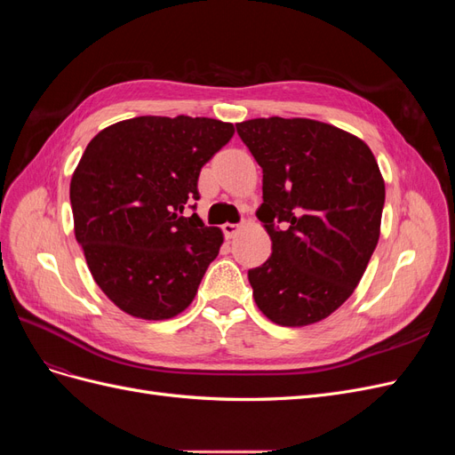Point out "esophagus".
<instances>
[{"label": "esophagus", "mask_w": 455, "mask_h": 455, "mask_svg": "<svg viewBox=\"0 0 455 455\" xmlns=\"http://www.w3.org/2000/svg\"><path fill=\"white\" fill-rule=\"evenodd\" d=\"M241 224H224L222 226V229H224V235L228 237V239H233V237H235L237 235V233L241 231Z\"/></svg>", "instance_id": "34e87169"}]
</instances>
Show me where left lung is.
I'll return each instance as SVG.
<instances>
[{
	"label": "left lung",
	"mask_w": 455,
	"mask_h": 455,
	"mask_svg": "<svg viewBox=\"0 0 455 455\" xmlns=\"http://www.w3.org/2000/svg\"><path fill=\"white\" fill-rule=\"evenodd\" d=\"M237 132L264 172L256 216L273 243L249 271L256 306L281 326L319 323L353 294L378 244V161L359 136L315 119L258 117Z\"/></svg>",
	"instance_id": "8db88e82"
}]
</instances>
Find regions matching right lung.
Masks as SVG:
<instances>
[{
    "mask_svg": "<svg viewBox=\"0 0 455 455\" xmlns=\"http://www.w3.org/2000/svg\"><path fill=\"white\" fill-rule=\"evenodd\" d=\"M233 132L209 117L140 116L89 142L70 182L74 231L94 283L121 311L164 321L194 301L224 233L184 209Z\"/></svg>",
    "mask_w": 455,
    "mask_h": 455,
    "instance_id": "right-lung-1",
    "label": "right lung"
}]
</instances>
